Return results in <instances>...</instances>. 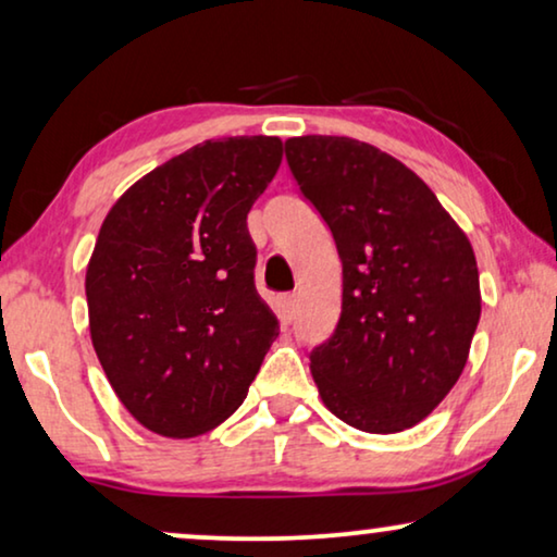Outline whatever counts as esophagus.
<instances>
[{
  "mask_svg": "<svg viewBox=\"0 0 557 557\" xmlns=\"http://www.w3.org/2000/svg\"><path fill=\"white\" fill-rule=\"evenodd\" d=\"M276 314L281 317V322H292L294 314H296V296L294 294H284L278 296L276 301Z\"/></svg>",
  "mask_w": 557,
  "mask_h": 557,
  "instance_id": "obj_1",
  "label": "esophagus"
}]
</instances>
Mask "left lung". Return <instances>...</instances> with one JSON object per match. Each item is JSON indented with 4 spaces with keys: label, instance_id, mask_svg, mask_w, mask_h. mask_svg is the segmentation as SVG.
<instances>
[{
    "label": "left lung",
    "instance_id": "obj_1",
    "mask_svg": "<svg viewBox=\"0 0 557 557\" xmlns=\"http://www.w3.org/2000/svg\"><path fill=\"white\" fill-rule=\"evenodd\" d=\"M286 159L342 261L337 330L309 357L322 403L364 433L413 429L469 360L474 248L431 187L372 144L294 136Z\"/></svg>",
    "mask_w": 557,
    "mask_h": 557
}]
</instances>
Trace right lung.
I'll list each match as a JSON object with an SVG mask.
<instances>
[{
	"label": "right lung",
	"instance_id": "add662e5",
	"mask_svg": "<svg viewBox=\"0 0 557 557\" xmlns=\"http://www.w3.org/2000/svg\"><path fill=\"white\" fill-rule=\"evenodd\" d=\"M281 159L278 136L208 139L134 182L98 231L90 342L113 393L151 433L218 429L278 337L253 284L246 218Z\"/></svg>",
	"mask_w": 557,
	"mask_h": 557
}]
</instances>
